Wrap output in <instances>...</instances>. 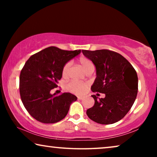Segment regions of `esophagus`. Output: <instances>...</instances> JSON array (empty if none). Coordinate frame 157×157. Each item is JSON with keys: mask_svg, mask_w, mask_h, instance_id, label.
Listing matches in <instances>:
<instances>
[{"mask_svg": "<svg viewBox=\"0 0 157 157\" xmlns=\"http://www.w3.org/2000/svg\"><path fill=\"white\" fill-rule=\"evenodd\" d=\"M83 97H82V96H78V100H83Z\"/></svg>", "mask_w": 157, "mask_h": 157, "instance_id": "1", "label": "esophagus"}]
</instances>
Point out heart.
I'll return each mask as SVG.
<instances>
[{"label":"heart","mask_w":157,"mask_h":157,"mask_svg":"<svg viewBox=\"0 0 157 157\" xmlns=\"http://www.w3.org/2000/svg\"><path fill=\"white\" fill-rule=\"evenodd\" d=\"M78 63L85 71L88 69V68L93 67V63H92L91 60H89L86 57L81 56L79 58ZM69 69L70 63H67L65 64L63 69H62V75H63V77L68 76ZM88 86H89V84L86 83H78L75 82V81H71V82L68 83L67 86H66V89H67L68 91L71 92L73 94H77V95H81V94L85 93Z\"/></svg>","instance_id":"obj_1"}]
</instances>
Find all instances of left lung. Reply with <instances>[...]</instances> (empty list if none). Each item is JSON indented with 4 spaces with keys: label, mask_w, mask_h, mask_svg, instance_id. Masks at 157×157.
<instances>
[{
    "label": "left lung",
    "mask_w": 157,
    "mask_h": 157,
    "mask_svg": "<svg viewBox=\"0 0 157 157\" xmlns=\"http://www.w3.org/2000/svg\"><path fill=\"white\" fill-rule=\"evenodd\" d=\"M83 54L93 62L96 78L91 91L105 94L88 109L90 119L101 124H111L125 117L134 104L138 92V76L129 62L121 54L106 49L82 50Z\"/></svg>",
    "instance_id": "obj_1"
}]
</instances>
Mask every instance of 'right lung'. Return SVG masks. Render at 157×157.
Returning <instances> with one entry per match:
<instances>
[{"mask_svg":"<svg viewBox=\"0 0 157 157\" xmlns=\"http://www.w3.org/2000/svg\"><path fill=\"white\" fill-rule=\"evenodd\" d=\"M81 51L51 46L31 56L25 62L20 74L21 98L28 112L37 121L44 124L60 121L77 100L71 93L56 95L51 91L58 86L65 64Z\"/></svg>","mask_w":157,"mask_h":157,"instance_id":"1","label":"right lung"}]
</instances>
